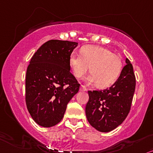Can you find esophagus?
Segmentation results:
<instances>
[{
  "instance_id": "obj_1",
  "label": "esophagus",
  "mask_w": 153,
  "mask_h": 153,
  "mask_svg": "<svg viewBox=\"0 0 153 153\" xmlns=\"http://www.w3.org/2000/svg\"><path fill=\"white\" fill-rule=\"evenodd\" d=\"M80 91H83V92H85V91L88 90V89L86 88L85 86L81 85L80 88Z\"/></svg>"
}]
</instances>
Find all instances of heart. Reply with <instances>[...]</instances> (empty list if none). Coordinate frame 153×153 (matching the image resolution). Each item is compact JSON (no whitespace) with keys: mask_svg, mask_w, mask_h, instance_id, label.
<instances>
[{"mask_svg":"<svg viewBox=\"0 0 153 153\" xmlns=\"http://www.w3.org/2000/svg\"><path fill=\"white\" fill-rule=\"evenodd\" d=\"M69 64L73 75L80 78L90 68L91 73L85 78L88 84L97 83L100 88H106L116 82L123 68L121 59L111 50L102 46L87 45L81 49V54L73 51Z\"/></svg>","mask_w":153,"mask_h":153,"instance_id":"1","label":"heart"}]
</instances>
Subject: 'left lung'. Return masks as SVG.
<instances>
[{
	"label": "left lung",
	"instance_id": "left-lung-1",
	"mask_svg": "<svg viewBox=\"0 0 153 153\" xmlns=\"http://www.w3.org/2000/svg\"><path fill=\"white\" fill-rule=\"evenodd\" d=\"M126 65L119 78L109 88L88 91L85 114L90 124L100 132H109L123 123L130 111L136 88L133 65L126 58Z\"/></svg>",
	"mask_w": 153,
	"mask_h": 153
}]
</instances>
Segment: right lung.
Here are the masks:
<instances>
[{"label": "right lung", "mask_w": 153, "mask_h": 153, "mask_svg": "<svg viewBox=\"0 0 153 153\" xmlns=\"http://www.w3.org/2000/svg\"><path fill=\"white\" fill-rule=\"evenodd\" d=\"M78 43L52 39L40 46L26 73V104L38 125L49 128L59 123L80 84L70 72L69 58Z\"/></svg>", "instance_id": "add662e5"}]
</instances>
